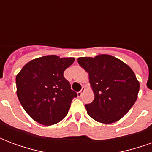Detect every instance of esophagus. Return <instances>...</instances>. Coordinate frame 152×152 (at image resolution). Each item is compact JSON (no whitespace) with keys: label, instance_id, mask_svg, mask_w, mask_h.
<instances>
[{"label":"esophagus","instance_id":"34e87169","mask_svg":"<svg viewBox=\"0 0 152 152\" xmlns=\"http://www.w3.org/2000/svg\"><path fill=\"white\" fill-rule=\"evenodd\" d=\"M85 90H86V88H85V87H82V89H81V90L77 93V95H78V97H81V96H82L83 92H84Z\"/></svg>","mask_w":152,"mask_h":152}]
</instances>
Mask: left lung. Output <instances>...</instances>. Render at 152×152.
<instances>
[{
    "instance_id": "1",
    "label": "left lung",
    "mask_w": 152,
    "mask_h": 152,
    "mask_svg": "<svg viewBox=\"0 0 152 152\" xmlns=\"http://www.w3.org/2000/svg\"><path fill=\"white\" fill-rule=\"evenodd\" d=\"M78 63L89 73L94 94L92 102L86 104L89 116L96 121L111 124L124 116L136 102L139 82L127 64L108 54L83 57Z\"/></svg>"
}]
</instances>
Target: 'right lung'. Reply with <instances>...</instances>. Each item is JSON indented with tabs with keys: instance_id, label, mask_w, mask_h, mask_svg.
I'll return each mask as SVG.
<instances>
[{
	"instance_id": "add662e5",
	"label": "right lung",
	"mask_w": 152,
	"mask_h": 152,
	"mask_svg": "<svg viewBox=\"0 0 152 152\" xmlns=\"http://www.w3.org/2000/svg\"><path fill=\"white\" fill-rule=\"evenodd\" d=\"M74 61V58L44 56L30 61L17 75L18 100L34 121L51 125L66 116L77 94L63 72Z\"/></svg>"
}]
</instances>
